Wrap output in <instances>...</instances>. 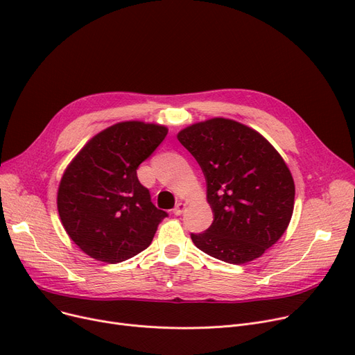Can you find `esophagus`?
I'll return each mask as SVG.
<instances>
[{
	"mask_svg": "<svg viewBox=\"0 0 355 355\" xmlns=\"http://www.w3.org/2000/svg\"><path fill=\"white\" fill-rule=\"evenodd\" d=\"M186 203H182V202H180V203H177V206H175V209H174V214H177V216H180V214H182V211L186 210Z\"/></svg>",
	"mask_w": 355,
	"mask_h": 355,
	"instance_id": "esophagus-1",
	"label": "esophagus"
}]
</instances>
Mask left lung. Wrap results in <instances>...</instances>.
Masks as SVG:
<instances>
[{
    "label": "left lung",
    "mask_w": 355,
    "mask_h": 355,
    "mask_svg": "<svg viewBox=\"0 0 355 355\" xmlns=\"http://www.w3.org/2000/svg\"><path fill=\"white\" fill-rule=\"evenodd\" d=\"M206 177L214 219L191 235L198 250L229 264L259 258L279 241L295 209V181L283 157L259 132L213 117L177 135Z\"/></svg>",
    "instance_id": "1"
}]
</instances>
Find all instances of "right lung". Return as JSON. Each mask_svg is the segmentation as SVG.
<instances>
[{"label": "right lung", "instance_id": "obj_1", "mask_svg": "<svg viewBox=\"0 0 355 355\" xmlns=\"http://www.w3.org/2000/svg\"><path fill=\"white\" fill-rule=\"evenodd\" d=\"M166 133L157 123L120 121L92 136L68 164L58 187V213L88 257L116 264L150 245L168 214L152 205L136 169Z\"/></svg>", "mask_w": 355, "mask_h": 355}]
</instances>
